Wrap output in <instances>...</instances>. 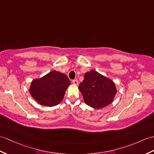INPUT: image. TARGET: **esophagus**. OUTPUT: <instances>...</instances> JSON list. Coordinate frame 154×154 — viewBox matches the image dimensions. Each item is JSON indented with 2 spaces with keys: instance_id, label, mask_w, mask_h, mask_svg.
Instances as JSON below:
<instances>
[{
  "instance_id": "34e87169",
  "label": "esophagus",
  "mask_w": 154,
  "mask_h": 154,
  "mask_svg": "<svg viewBox=\"0 0 154 154\" xmlns=\"http://www.w3.org/2000/svg\"><path fill=\"white\" fill-rule=\"evenodd\" d=\"M72 83H73V84L75 85H78L79 81H78L77 80H73V81H72Z\"/></svg>"
}]
</instances>
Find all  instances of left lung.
<instances>
[{
    "label": "left lung",
    "mask_w": 154,
    "mask_h": 154,
    "mask_svg": "<svg viewBox=\"0 0 154 154\" xmlns=\"http://www.w3.org/2000/svg\"><path fill=\"white\" fill-rule=\"evenodd\" d=\"M79 90L86 104L92 108L101 109L112 103L117 94L114 82L93 69L84 75Z\"/></svg>",
    "instance_id": "1"
}]
</instances>
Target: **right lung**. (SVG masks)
<instances>
[{"mask_svg":"<svg viewBox=\"0 0 154 154\" xmlns=\"http://www.w3.org/2000/svg\"><path fill=\"white\" fill-rule=\"evenodd\" d=\"M70 84L66 74L52 70L43 77L32 81L29 91L40 105L52 107L62 101Z\"/></svg>","mask_w":154,"mask_h":154,"instance_id":"1","label":"right lung"}]
</instances>
